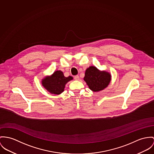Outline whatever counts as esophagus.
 I'll return each instance as SVG.
<instances>
[{
  "instance_id": "34e87169",
  "label": "esophagus",
  "mask_w": 154,
  "mask_h": 154,
  "mask_svg": "<svg viewBox=\"0 0 154 154\" xmlns=\"http://www.w3.org/2000/svg\"><path fill=\"white\" fill-rule=\"evenodd\" d=\"M74 78V79H75V80H79V76L78 75H75Z\"/></svg>"
}]
</instances>
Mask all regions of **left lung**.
Masks as SVG:
<instances>
[{"label":"left lung","mask_w":154,"mask_h":154,"mask_svg":"<svg viewBox=\"0 0 154 154\" xmlns=\"http://www.w3.org/2000/svg\"><path fill=\"white\" fill-rule=\"evenodd\" d=\"M111 75L106 71H100L94 66H90L85 72L84 80L93 91L98 92L106 88L111 82Z\"/></svg>","instance_id":"obj_1"}]
</instances>
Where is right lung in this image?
Masks as SVG:
<instances>
[{"label":"right lung","instance_id":"add662e5","mask_svg":"<svg viewBox=\"0 0 154 154\" xmlns=\"http://www.w3.org/2000/svg\"><path fill=\"white\" fill-rule=\"evenodd\" d=\"M72 79L71 76L66 77L62 71L58 70L54 71L51 75L44 78L42 81V84L50 93L60 94L64 91L66 83Z\"/></svg>","mask_w":154,"mask_h":154}]
</instances>
